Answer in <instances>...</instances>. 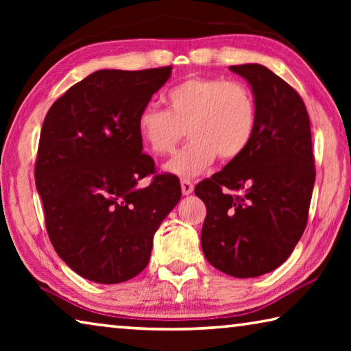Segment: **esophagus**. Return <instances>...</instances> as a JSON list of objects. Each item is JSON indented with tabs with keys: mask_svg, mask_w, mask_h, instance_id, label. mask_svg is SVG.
Segmentation results:
<instances>
[{
	"mask_svg": "<svg viewBox=\"0 0 351 351\" xmlns=\"http://www.w3.org/2000/svg\"><path fill=\"white\" fill-rule=\"evenodd\" d=\"M181 190H182V195H190L193 192V184L187 178H182L181 180Z\"/></svg>",
	"mask_w": 351,
	"mask_h": 351,
	"instance_id": "esophagus-1",
	"label": "esophagus"
}]
</instances>
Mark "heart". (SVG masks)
Here are the masks:
<instances>
[{
  "mask_svg": "<svg viewBox=\"0 0 351 351\" xmlns=\"http://www.w3.org/2000/svg\"><path fill=\"white\" fill-rule=\"evenodd\" d=\"M167 110L148 104L138 116V133L158 156L175 152L187 134L189 144L165 169L178 176H197L217 156L232 161L246 152L257 122L252 93L241 82L219 77H190L165 94Z\"/></svg>",
  "mask_w": 351,
  "mask_h": 351,
  "instance_id": "b5f03b06",
  "label": "heart"
}]
</instances>
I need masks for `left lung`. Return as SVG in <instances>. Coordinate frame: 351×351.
Wrapping results in <instances>:
<instances>
[{
  "label": "left lung",
  "instance_id": "1",
  "mask_svg": "<svg viewBox=\"0 0 351 351\" xmlns=\"http://www.w3.org/2000/svg\"><path fill=\"white\" fill-rule=\"evenodd\" d=\"M252 86L257 122L246 152L198 182L204 201L201 247L207 261L237 278L278 268L306 228L316 180L311 127L293 86L263 64L230 66Z\"/></svg>",
  "mask_w": 351,
  "mask_h": 351
}]
</instances>
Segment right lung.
I'll return each instance as SVG.
<instances>
[{"instance_id": "obj_1", "label": "right lung", "mask_w": 351, "mask_h": 351, "mask_svg": "<svg viewBox=\"0 0 351 351\" xmlns=\"http://www.w3.org/2000/svg\"><path fill=\"white\" fill-rule=\"evenodd\" d=\"M170 73L96 71L45 117L35 186L46 230L58 257L91 282L121 283L144 271L154 232L181 199L180 180L156 175L138 133L141 110ZM150 174L152 182L139 189Z\"/></svg>"}]
</instances>
